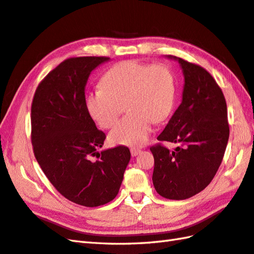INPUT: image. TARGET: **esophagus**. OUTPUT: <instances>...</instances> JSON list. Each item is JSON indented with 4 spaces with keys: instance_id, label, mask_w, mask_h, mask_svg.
I'll list each match as a JSON object with an SVG mask.
<instances>
[{
    "instance_id": "1",
    "label": "esophagus",
    "mask_w": 254,
    "mask_h": 254,
    "mask_svg": "<svg viewBox=\"0 0 254 254\" xmlns=\"http://www.w3.org/2000/svg\"><path fill=\"white\" fill-rule=\"evenodd\" d=\"M138 154H141V149H138V148H132L131 149V155L133 156V157H135V156H137Z\"/></svg>"
}]
</instances>
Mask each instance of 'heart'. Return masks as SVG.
Listing matches in <instances>:
<instances>
[{"label": "heart", "mask_w": 254, "mask_h": 254, "mask_svg": "<svg viewBox=\"0 0 254 254\" xmlns=\"http://www.w3.org/2000/svg\"><path fill=\"white\" fill-rule=\"evenodd\" d=\"M175 82L170 69L137 61L117 64L101 79V88L88 94L86 106L98 126L109 128L126 107L127 115L112 128L109 139L117 145H142L153 123L164 121L171 112Z\"/></svg>", "instance_id": "b5f03b06"}]
</instances>
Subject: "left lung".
I'll use <instances>...</instances> for the list:
<instances>
[{
  "mask_svg": "<svg viewBox=\"0 0 254 254\" xmlns=\"http://www.w3.org/2000/svg\"><path fill=\"white\" fill-rule=\"evenodd\" d=\"M182 69V100L157 139L180 146L150 147L153 183L159 195L186 199L206 188L216 175L229 138L227 105L206 69L174 56Z\"/></svg>",
  "mask_w": 254,
  "mask_h": 254,
  "instance_id": "obj_1",
  "label": "left lung"
}]
</instances>
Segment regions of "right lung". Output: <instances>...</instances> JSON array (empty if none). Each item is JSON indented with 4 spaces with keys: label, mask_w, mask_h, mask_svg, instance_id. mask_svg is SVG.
Instances as JSON below:
<instances>
[{
    "label": "right lung",
    "mask_w": 254,
    "mask_h": 254,
    "mask_svg": "<svg viewBox=\"0 0 254 254\" xmlns=\"http://www.w3.org/2000/svg\"><path fill=\"white\" fill-rule=\"evenodd\" d=\"M106 57L67 59L38 86L31 105V143L48 179L64 197L86 207L112 201L131 159L130 149L101 150L105 133L86 106L90 73ZM96 155L99 158L93 161Z\"/></svg>",
    "instance_id": "obj_1"
}]
</instances>
